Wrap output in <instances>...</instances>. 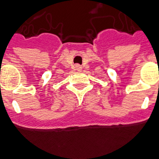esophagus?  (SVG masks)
<instances>
[{"label":"esophagus","mask_w":159,"mask_h":159,"mask_svg":"<svg viewBox=\"0 0 159 159\" xmlns=\"http://www.w3.org/2000/svg\"><path fill=\"white\" fill-rule=\"evenodd\" d=\"M76 68H77V69H78V70H79V69L81 68V67H80L79 65H76Z\"/></svg>","instance_id":"34e87169"}]
</instances>
